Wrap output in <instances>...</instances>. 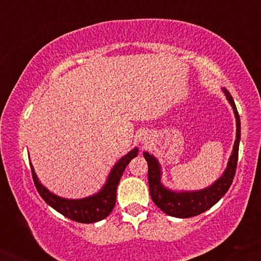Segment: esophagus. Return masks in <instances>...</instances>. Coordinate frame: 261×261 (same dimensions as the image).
<instances>
[{
	"label": "esophagus",
	"mask_w": 261,
	"mask_h": 261,
	"mask_svg": "<svg viewBox=\"0 0 261 261\" xmlns=\"http://www.w3.org/2000/svg\"><path fill=\"white\" fill-rule=\"evenodd\" d=\"M140 140H141V142H147V140H148V137L146 136V135H142V136L140 137Z\"/></svg>",
	"instance_id": "34e87169"
}]
</instances>
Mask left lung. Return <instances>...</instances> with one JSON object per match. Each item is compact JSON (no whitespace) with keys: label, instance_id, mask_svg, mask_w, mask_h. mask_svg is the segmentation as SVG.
I'll return each instance as SVG.
<instances>
[{"label":"left lung","instance_id":"obj_1","mask_svg":"<svg viewBox=\"0 0 261 261\" xmlns=\"http://www.w3.org/2000/svg\"><path fill=\"white\" fill-rule=\"evenodd\" d=\"M227 100L233 108V113L236 116L237 135L234 146H233L232 154H230L227 168L222 176L208 188L196 191H173L167 189L161 182V166L154 155L148 152H143V157L148 164V187L152 200L164 214L178 218H189L197 216L202 212L207 211L215 203H217L228 191L236 174L237 162H238L239 141H241V118L237 112V107L232 95L227 89L223 88Z\"/></svg>","mask_w":261,"mask_h":261}]
</instances>
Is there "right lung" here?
I'll use <instances>...</instances> for the list:
<instances>
[{"instance_id": "right-lung-1", "label": "right lung", "mask_w": 261, "mask_h": 261, "mask_svg": "<svg viewBox=\"0 0 261 261\" xmlns=\"http://www.w3.org/2000/svg\"><path fill=\"white\" fill-rule=\"evenodd\" d=\"M137 153H139V148L135 147L127 154L121 157L118 161V163L113 167L112 172L108 176V180L101 188V190L94 195L85 197V199L70 200L53 194L39 181L34 168L31 164L33 181H34L35 188L44 199V201L51 206L54 210L64 215L65 217L81 223H94L104 220L113 211L116 202V189H118V184L120 181L122 173H124L127 164L130 163V161L136 157Z\"/></svg>"}]
</instances>
